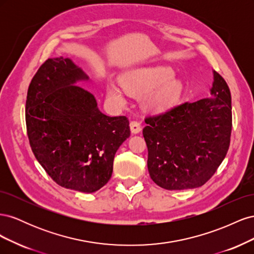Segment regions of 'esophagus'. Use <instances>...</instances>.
Returning <instances> with one entry per match:
<instances>
[{"mask_svg":"<svg viewBox=\"0 0 254 254\" xmlns=\"http://www.w3.org/2000/svg\"><path fill=\"white\" fill-rule=\"evenodd\" d=\"M130 129H131V132L132 133H139L141 131V124L139 121H131L130 122Z\"/></svg>","mask_w":254,"mask_h":254,"instance_id":"obj_1","label":"esophagus"}]
</instances>
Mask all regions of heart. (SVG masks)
Segmentation results:
<instances>
[{"label": "heart", "instance_id": "obj_1", "mask_svg": "<svg viewBox=\"0 0 254 254\" xmlns=\"http://www.w3.org/2000/svg\"><path fill=\"white\" fill-rule=\"evenodd\" d=\"M121 84L109 82L108 95L117 103L125 102V89L134 95L145 94L144 104L148 110L163 111L179 101L183 93V83L175 78V72L167 66L139 67L127 72Z\"/></svg>", "mask_w": 254, "mask_h": 254}]
</instances>
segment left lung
<instances>
[{
    "instance_id": "left-lung-1",
    "label": "left lung",
    "mask_w": 254,
    "mask_h": 254,
    "mask_svg": "<svg viewBox=\"0 0 254 254\" xmlns=\"http://www.w3.org/2000/svg\"><path fill=\"white\" fill-rule=\"evenodd\" d=\"M211 97L183 103L145 119L150 178L170 190L203 186L224 161L232 130L231 93L213 72Z\"/></svg>"
}]
</instances>
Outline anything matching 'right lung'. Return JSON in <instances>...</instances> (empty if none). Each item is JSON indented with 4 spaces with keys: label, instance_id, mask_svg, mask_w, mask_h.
<instances>
[{
    "label": "right lung",
    "instance_id": "right-lung-1",
    "mask_svg": "<svg viewBox=\"0 0 254 254\" xmlns=\"http://www.w3.org/2000/svg\"><path fill=\"white\" fill-rule=\"evenodd\" d=\"M89 77L68 58H50L27 91L26 129L38 162L60 187L93 193L109 181L115 152L130 135L126 117L99 111L76 82Z\"/></svg>",
    "mask_w": 254,
    "mask_h": 254
}]
</instances>
